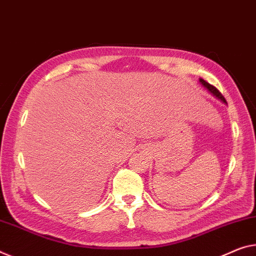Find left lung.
I'll return each mask as SVG.
<instances>
[{
	"instance_id": "1",
	"label": "left lung",
	"mask_w": 256,
	"mask_h": 256,
	"mask_svg": "<svg viewBox=\"0 0 256 256\" xmlns=\"http://www.w3.org/2000/svg\"><path fill=\"white\" fill-rule=\"evenodd\" d=\"M199 82H200V84H202L204 86V87H205V88L208 90V92H210L212 94V95L215 96V98H218V100H221L223 104H226V98H224V97L222 96V94L218 90L216 89L213 84H208V82H207L206 80H204L202 78H199Z\"/></svg>"
}]
</instances>
